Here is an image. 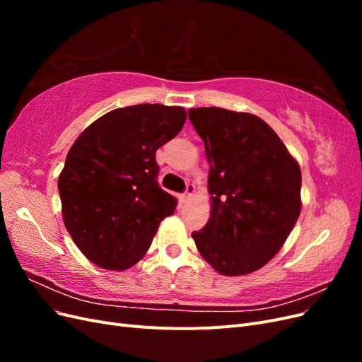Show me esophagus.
Here are the masks:
<instances>
[{
	"mask_svg": "<svg viewBox=\"0 0 362 362\" xmlns=\"http://www.w3.org/2000/svg\"><path fill=\"white\" fill-rule=\"evenodd\" d=\"M194 185L193 184H187V189H185V192H184V194H182V201L185 202V201H189L192 196L194 194Z\"/></svg>",
	"mask_w": 362,
	"mask_h": 362,
	"instance_id": "1",
	"label": "esophagus"
}]
</instances>
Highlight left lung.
I'll use <instances>...</instances> for the list:
<instances>
[{
    "instance_id": "8db88e82",
    "label": "left lung",
    "mask_w": 362,
    "mask_h": 362,
    "mask_svg": "<svg viewBox=\"0 0 362 362\" xmlns=\"http://www.w3.org/2000/svg\"><path fill=\"white\" fill-rule=\"evenodd\" d=\"M210 163V221L192 237L226 276L261 269L286 243L300 214L302 173L278 134L250 113L190 108Z\"/></svg>"
}]
</instances>
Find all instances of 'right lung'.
Returning <instances> with one entry per match:
<instances>
[{"label":"right lung","mask_w":362,"mask_h":362,"mask_svg":"<svg viewBox=\"0 0 362 362\" xmlns=\"http://www.w3.org/2000/svg\"><path fill=\"white\" fill-rule=\"evenodd\" d=\"M182 107L139 104L108 112L87 127L59 177L63 222L93 264L134 266L148 252L177 198L158 182L156 152L177 136Z\"/></svg>","instance_id":"obj_1"}]
</instances>
